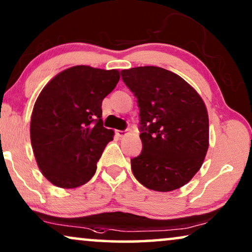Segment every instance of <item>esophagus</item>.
I'll return each instance as SVG.
<instances>
[{
    "mask_svg": "<svg viewBox=\"0 0 252 252\" xmlns=\"http://www.w3.org/2000/svg\"><path fill=\"white\" fill-rule=\"evenodd\" d=\"M117 135H118L119 137H124L126 135V132L125 130H117Z\"/></svg>",
    "mask_w": 252,
    "mask_h": 252,
    "instance_id": "esophagus-1",
    "label": "esophagus"
}]
</instances>
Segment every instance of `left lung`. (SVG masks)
<instances>
[{"label":"left lung","mask_w":252,"mask_h":252,"mask_svg":"<svg viewBox=\"0 0 252 252\" xmlns=\"http://www.w3.org/2000/svg\"><path fill=\"white\" fill-rule=\"evenodd\" d=\"M140 108L142 153L130 159L136 180L156 191L188 184L201 168L209 148L205 103L187 81L157 66L122 71Z\"/></svg>","instance_id":"obj_1"}]
</instances>
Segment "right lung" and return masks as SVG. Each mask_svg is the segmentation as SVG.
<instances>
[{"label":"right lung","mask_w":252,"mask_h":252,"mask_svg":"<svg viewBox=\"0 0 252 252\" xmlns=\"http://www.w3.org/2000/svg\"><path fill=\"white\" fill-rule=\"evenodd\" d=\"M118 70L77 65L44 86L31 117V143L44 178L60 188L85 185L115 132L103 127L102 101L118 84Z\"/></svg>","instance_id":"obj_1"}]
</instances>
